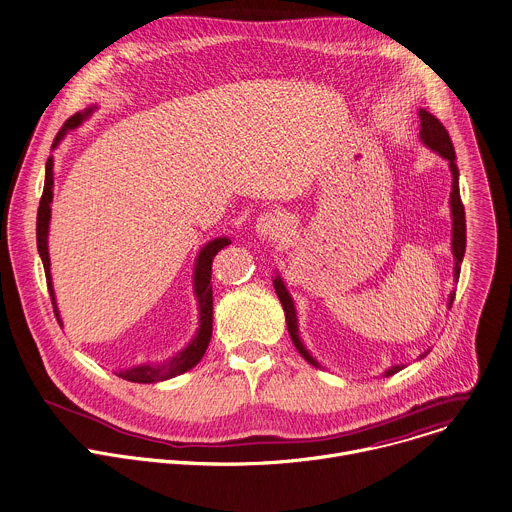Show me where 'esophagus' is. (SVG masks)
<instances>
[{
    "label": "esophagus",
    "mask_w": 512,
    "mask_h": 512,
    "mask_svg": "<svg viewBox=\"0 0 512 512\" xmlns=\"http://www.w3.org/2000/svg\"><path fill=\"white\" fill-rule=\"evenodd\" d=\"M287 229H289L287 217L281 215V213H277V211H267V213L259 215V219H257V223H255V231H257L261 237H267V239L281 237Z\"/></svg>",
    "instance_id": "esophagus-1"
}]
</instances>
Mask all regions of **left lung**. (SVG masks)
<instances>
[{
	"mask_svg": "<svg viewBox=\"0 0 512 512\" xmlns=\"http://www.w3.org/2000/svg\"><path fill=\"white\" fill-rule=\"evenodd\" d=\"M420 136L422 140L432 148L436 150L440 156H444L450 164V170H452V193H450V207H452V253H454V259H456V265H454V277L458 279L460 275V263H462V257H464V249H466V219H464V205L460 201V189H458V166H456V152H454V146H452V140L448 136V130L442 126V122L432 116L430 112L426 110H420ZM275 285V293L283 305V311H285V321H287V329H289V335L293 339L295 348L299 350V354L313 366H319L311 356L309 352L303 348L301 339H299V333H297V317H295V307H293V301L281 281V277H277L273 281ZM454 301V293L450 295V305ZM404 366H394L386 372V376H394L396 372H400Z\"/></svg>",
	"mask_w": 512,
	"mask_h": 512,
	"instance_id": "1",
	"label": "left lung"
}]
</instances>
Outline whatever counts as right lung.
<instances>
[{
  "instance_id": "right-lung-1",
  "label": "right lung",
  "mask_w": 512,
  "mask_h": 512,
  "mask_svg": "<svg viewBox=\"0 0 512 512\" xmlns=\"http://www.w3.org/2000/svg\"><path fill=\"white\" fill-rule=\"evenodd\" d=\"M92 108L84 110V112H76L74 116H70L64 126L60 128V132L54 138L52 148L64 138V134L76 126L82 124V120L86 116H90ZM54 160L52 156L46 162V183H44V193L40 199V207H38V223H36V239H38V251L44 263V271H46V283H48V291L52 297V305H54V313L60 321V313L56 307V297H54V287H52V275H50V255H48V225H50V203H52V187H54ZM231 241L225 237H219L215 241H211L209 245L203 247V251L199 253L197 265H195V293L199 299V309H201V325L197 331V337L187 346V350H183L179 356H175L170 362L160 364V366H138V368H130L126 372H118V378L128 380V382H136V384H154V382H162L168 378H175L179 374H185L187 370L195 368L211 342V333H213V283H211V273H213V259L215 255L227 247Z\"/></svg>"
}]
</instances>
